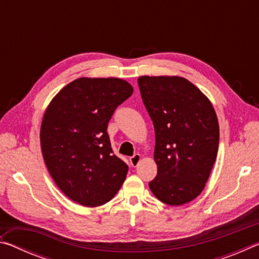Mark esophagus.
<instances>
[{"instance_id": "esophagus-1", "label": "esophagus", "mask_w": 259, "mask_h": 259, "mask_svg": "<svg viewBox=\"0 0 259 259\" xmlns=\"http://www.w3.org/2000/svg\"><path fill=\"white\" fill-rule=\"evenodd\" d=\"M140 160H142V156H140V154H135L130 157V163L133 166H136V165H138Z\"/></svg>"}]
</instances>
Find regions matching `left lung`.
I'll return each mask as SVG.
<instances>
[{
    "label": "left lung",
    "instance_id": "8db88e82",
    "mask_svg": "<svg viewBox=\"0 0 259 259\" xmlns=\"http://www.w3.org/2000/svg\"><path fill=\"white\" fill-rule=\"evenodd\" d=\"M138 85L155 131L157 175L148 186L161 202L185 204L203 191L216 161V112L184 77L145 75L138 78Z\"/></svg>",
    "mask_w": 259,
    "mask_h": 259
}]
</instances>
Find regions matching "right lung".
<instances>
[{"label": "right lung", "instance_id": "right-lung-1", "mask_svg": "<svg viewBox=\"0 0 259 259\" xmlns=\"http://www.w3.org/2000/svg\"><path fill=\"white\" fill-rule=\"evenodd\" d=\"M133 93L122 78L81 77L47 107L40 133L43 159L56 185L74 202L103 205L125 181L128 165L113 154L107 124Z\"/></svg>", "mask_w": 259, "mask_h": 259}]
</instances>
